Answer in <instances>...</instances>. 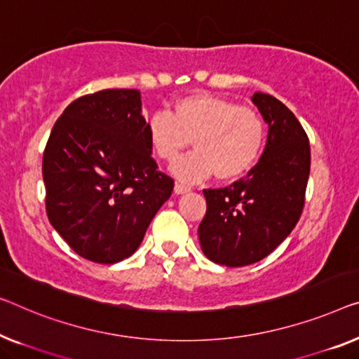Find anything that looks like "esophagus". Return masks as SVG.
<instances>
[{"instance_id":"obj_1","label":"esophagus","mask_w":359,"mask_h":359,"mask_svg":"<svg viewBox=\"0 0 359 359\" xmlns=\"http://www.w3.org/2000/svg\"><path fill=\"white\" fill-rule=\"evenodd\" d=\"M174 191H175V194H177V195L187 194V191H190V187L180 184V182H177V184H175V187H174Z\"/></svg>"}]
</instances>
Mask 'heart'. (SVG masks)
<instances>
[{
	"label": "heart",
	"mask_w": 359,
	"mask_h": 359,
	"mask_svg": "<svg viewBox=\"0 0 359 359\" xmlns=\"http://www.w3.org/2000/svg\"><path fill=\"white\" fill-rule=\"evenodd\" d=\"M147 135L153 153L165 163H172L191 140L194 151L172 165L177 179L198 182L214 172L217 179L232 180L259 158L266 124L253 108L201 93L179 100L172 112H154Z\"/></svg>",
	"instance_id": "b5f03b06"
}]
</instances>
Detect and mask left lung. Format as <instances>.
Returning a JSON list of instances; mask_svg holds the SVG:
<instances>
[{
	"label": "left lung",
	"instance_id": "obj_1",
	"mask_svg": "<svg viewBox=\"0 0 359 359\" xmlns=\"http://www.w3.org/2000/svg\"><path fill=\"white\" fill-rule=\"evenodd\" d=\"M251 100L269 124L263 156L232 185L203 190L201 250L229 267L258 263L288 237L302 216L311 168L308 135L295 114L267 93Z\"/></svg>",
	"mask_w": 359,
	"mask_h": 359
}]
</instances>
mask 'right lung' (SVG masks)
<instances>
[{"label": "right lung", "mask_w": 359, "mask_h": 359, "mask_svg": "<svg viewBox=\"0 0 359 359\" xmlns=\"http://www.w3.org/2000/svg\"><path fill=\"white\" fill-rule=\"evenodd\" d=\"M140 92L101 90L74 100L43 153L46 214L77 255L114 264L140 247L174 190L151 158Z\"/></svg>", "instance_id": "add662e5"}]
</instances>
